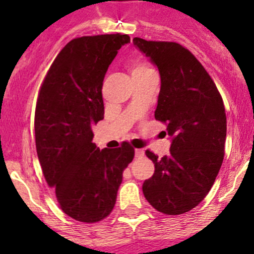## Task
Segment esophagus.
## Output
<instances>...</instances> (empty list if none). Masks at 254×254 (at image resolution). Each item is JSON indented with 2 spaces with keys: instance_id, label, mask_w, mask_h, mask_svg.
Returning <instances> with one entry per match:
<instances>
[{
  "instance_id": "1",
  "label": "esophagus",
  "mask_w": 254,
  "mask_h": 254,
  "mask_svg": "<svg viewBox=\"0 0 254 254\" xmlns=\"http://www.w3.org/2000/svg\"><path fill=\"white\" fill-rule=\"evenodd\" d=\"M143 155H145V151H143L142 148H136V150H135V156H136V157H142Z\"/></svg>"
}]
</instances>
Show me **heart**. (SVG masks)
<instances>
[{
  "label": "heart",
  "mask_w": 254,
  "mask_h": 254,
  "mask_svg": "<svg viewBox=\"0 0 254 254\" xmlns=\"http://www.w3.org/2000/svg\"><path fill=\"white\" fill-rule=\"evenodd\" d=\"M129 68L132 77L141 76L143 73H147V72H151V71H153L147 63H145V61L142 60H139V59H135V60L130 61Z\"/></svg>",
  "instance_id": "obj_1"
}]
</instances>
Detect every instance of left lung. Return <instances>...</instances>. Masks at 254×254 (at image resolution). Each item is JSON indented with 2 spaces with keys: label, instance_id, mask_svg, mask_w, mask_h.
Listing matches in <instances>:
<instances>
[{
  "label": "left lung",
  "instance_id": "8db88e82",
  "mask_svg": "<svg viewBox=\"0 0 254 254\" xmlns=\"http://www.w3.org/2000/svg\"><path fill=\"white\" fill-rule=\"evenodd\" d=\"M157 66L161 76L155 118L167 125L170 155L158 158L142 184L146 200L157 211L181 215L206 196L222 165L226 113L214 81L195 56L178 43L132 39Z\"/></svg>",
  "mask_w": 254,
  "mask_h": 254
}]
</instances>
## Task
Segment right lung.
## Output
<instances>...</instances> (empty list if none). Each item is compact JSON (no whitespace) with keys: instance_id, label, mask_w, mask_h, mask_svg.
Wrapping results in <instances>:
<instances>
[{"instance_id":"obj_1","label":"right lung","mask_w":254,"mask_h":254,"mask_svg":"<svg viewBox=\"0 0 254 254\" xmlns=\"http://www.w3.org/2000/svg\"><path fill=\"white\" fill-rule=\"evenodd\" d=\"M127 34L81 37L59 53L40 87L35 146L61 210L81 222H98L117 201L123 171L134 158L129 142L99 150L92 127L103 119L102 86Z\"/></svg>"}]
</instances>
